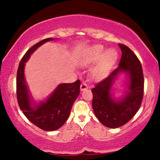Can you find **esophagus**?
Wrapping results in <instances>:
<instances>
[{"instance_id":"esophagus-1","label":"esophagus","mask_w":160,"mask_h":160,"mask_svg":"<svg viewBox=\"0 0 160 160\" xmlns=\"http://www.w3.org/2000/svg\"><path fill=\"white\" fill-rule=\"evenodd\" d=\"M88 88V87H87V84L84 83V82H82V84H81V85H80V90L81 91H84V90H85V89H87Z\"/></svg>"}]
</instances>
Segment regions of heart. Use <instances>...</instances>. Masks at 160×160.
I'll list each match as a JSON object with an SVG mask.
<instances>
[{"instance_id":"obj_1","label":"heart","mask_w":160,"mask_h":160,"mask_svg":"<svg viewBox=\"0 0 160 160\" xmlns=\"http://www.w3.org/2000/svg\"><path fill=\"white\" fill-rule=\"evenodd\" d=\"M118 59V52L113 48L105 50L102 45H95L84 54L82 58V64L88 67L96 64L91 70L92 79L99 81L106 78L112 66Z\"/></svg>"}]
</instances>
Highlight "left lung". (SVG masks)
<instances>
[{
  "mask_svg": "<svg viewBox=\"0 0 160 160\" xmlns=\"http://www.w3.org/2000/svg\"><path fill=\"white\" fill-rule=\"evenodd\" d=\"M118 45L122 51L118 67L91 90L95 115L105 127L112 128L124 125L136 114L144 94V76L140 60L127 46ZM120 74L126 76L127 89L122 97L115 98L112 86Z\"/></svg>",
  "mask_w": 160,
  "mask_h": 160,
  "instance_id": "1",
  "label": "left lung"
}]
</instances>
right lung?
Here are the masks:
<instances>
[{
  "instance_id": "1",
  "label": "right lung",
  "mask_w": 160,
  "mask_h": 160,
  "mask_svg": "<svg viewBox=\"0 0 160 160\" xmlns=\"http://www.w3.org/2000/svg\"><path fill=\"white\" fill-rule=\"evenodd\" d=\"M54 40L44 39L31 47L22 57L17 71V100L20 109L32 123L47 131L57 130L65 123L74 101L79 96L80 87L79 80L73 83L60 84L43 101L37 102L33 98L25 77V63L39 47Z\"/></svg>"
}]
</instances>
